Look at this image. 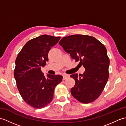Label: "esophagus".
<instances>
[{
  "label": "esophagus",
  "mask_w": 126,
  "mask_h": 126,
  "mask_svg": "<svg viewBox=\"0 0 126 126\" xmlns=\"http://www.w3.org/2000/svg\"><path fill=\"white\" fill-rule=\"evenodd\" d=\"M69 77V75L65 74H63V79L64 80L68 79Z\"/></svg>",
  "instance_id": "1"
}]
</instances>
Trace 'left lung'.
Here are the masks:
<instances>
[{"instance_id": "left-lung-1", "label": "left lung", "mask_w": 126, "mask_h": 126, "mask_svg": "<svg viewBox=\"0 0 126 126\" xmlns=\"http://www.w3.org/2000/svg\"><path fill=\"white\" fill-rule=\"evenodd\" d=\"M59 44L85 69L83 74L70 76L75 81L71 89L72 95L83 103L94 101L102 93L109 77V58L105 46L94 37L82 34L64 37Z\"/></svg>"}]
</instances>
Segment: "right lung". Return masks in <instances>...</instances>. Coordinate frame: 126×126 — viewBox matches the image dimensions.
<instances>
[{"label":"right lung","instance_id":"right-lung-1","mask_svg":"<svg viewBox=\"0 0 126 126\" xmlns=\"http://www.w3.org/2000/svg\"><path fill=\"white\" fill-rule=\"evenodd\" d=\"M61 37L46 34L29 41L16 60L14 76L23 100L34 108L45 107L52 100L55 87L62 82L60 75L44 76L41 67L48 61V53Z\"/></svg>","mask_w":126,"mask_h":126}]
</instances>
